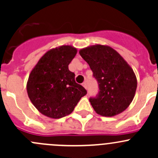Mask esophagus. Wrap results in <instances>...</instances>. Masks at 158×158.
<instances>
[{"mask_svg":"<svg viewBox=\"0 0 158 158\" xmlns=\"http://www.w3.org/2000/svg\"><path fill=\"white\" fill-rule=\"evenodd\" d=\"M82 86H83L85 89H87V84H86V82H83V83H82Z\"/></svg>","mask_w":158,"mask_h":158,"instance_id":"esophagus-1","label":"esophagus"}]
</instances>
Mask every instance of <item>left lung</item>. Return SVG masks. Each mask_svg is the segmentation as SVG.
Returning a JSON list of instances; mask_svg holds the SVG:
<instances>
[{
  "label": "left lung",
  "instance_id": "left-lung-1",
  "mask_svg": "<svg viewBox=\"0 0 158 158\" xmlns=\"http://www.w3.org/2000/svg\"><path fill=\"white\" fill-rule=\"evenodd\" d=\"M97 79L99 92L89 99L97 114L112 117L130 106L137 89L132 68L116 50L107 45L95 44L79 51Z\"/></svg>",
  "mask_w": 158,
  "mask_h": 158
}]
</instances>
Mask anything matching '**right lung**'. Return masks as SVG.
I'll list each match as a JSON object with an SVG mask.
<instances>
[{
    "label": "right lung",
    "instance_id": "obj_1",
    "mask_svg": "<svg viewBox=\"0 0 158 158\" xmlns=\"http://www.w3.org/2000/svg\"><path fill=\"white\" fill-rule=\"evenodd\" d=\"M77 53L71 45L47 51L30 72L27 83L28 96L36 109L50 118L71 114L87 92L75 82L69 64Z\"/></svg>",
    "mask_w": 158,
    "mask_h": 158
}]
</instances>
